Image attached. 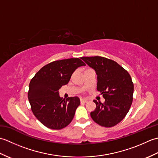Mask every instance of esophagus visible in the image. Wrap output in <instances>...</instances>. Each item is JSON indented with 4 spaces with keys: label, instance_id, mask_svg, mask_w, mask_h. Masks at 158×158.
<instances>
[{
    "label": "esophagus",
    "instance_id": "obj_1",
    "mask_svg": "<svg viewBox=\"0 0 158 158\" xmlns=\"http://www.w3.org/2000/svg\"><path fill=\"white\" fill-rule=\"evenodd\" d=\"M80 101H81V102H83V103H86V102H88V100H85V99H81V100H80Z\"/></svg>",
    "mask_w": 158,
    "mask_h": 158
}]
</instances>
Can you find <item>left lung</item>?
<instances>
[{
	"mask_svg": "<svg viewBox=\"0 0 158 158\" xmlns=\"http://www.w3.org/2000/svg\"><path fill=\"white\" fill-rule=\"evenodd\" d=\"M81 59L95 70L97 89L105 99L104 103L94 100L96 108L90 115L100 126H115L126 117L132 105L134 84L130 74L116 62L104 57H82Z\"/></svg>",
	"mask_w": 158,
	"mask_h": 158,
	"instance_id": "1",
	"label": "left lung"
}]
</instances>
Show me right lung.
Wrapping results in <instances>:
<instances>
[{
	"label": "right lung",
	"mask_w": 158,
	"mask_h": 158,
	"mask_svg": "<svg viewBox=\"0 0 158 158\" xmlns=\"http://www.w3.org/2000/svg\"><path fill=\"white\" fill-rule=\"evenodd\" d=\"M85 65L77 58L56 60L43 66L31 79L28 98L32 111L48 128L60 130L72 122L80 100L77 96L62 99L59 89L69 82L78 67Z\"/></svg>",
	"instance_id": "add662e5"
}]
</instances>
